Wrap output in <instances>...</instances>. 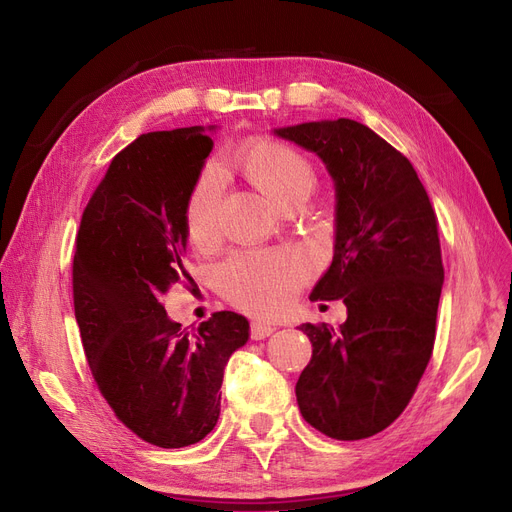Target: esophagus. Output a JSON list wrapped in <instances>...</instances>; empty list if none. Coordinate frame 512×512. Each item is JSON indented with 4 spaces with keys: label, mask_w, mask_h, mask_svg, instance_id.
I'll return each instance as SVG.
<instances>
[{
    "label": "esophagus",
    "mask_w": 512,
    "mask_h": 512,
    "mask_svg": "<svg viewBox=\"0 0 512 512\" xmlns=\"http://www.w3.org/2000/svg\"><path fill=\"white\" fill-rule=\"evenodd\" d=\"M275 330H277V327H275L273 323H267V321H254V323H252V330H250V334H252V338H254V340H264V338H269Z\"/></svg>",
    "instance_id": "1"
}]
</instances>
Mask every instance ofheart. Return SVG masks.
Masks as SVG:
<instances>
[{"label":"heart","instance_id":"b5f03b06","mask_svg":"<svg viewBox=\"0 0 512 512\" xmlns=\"http://www.w3.org/2000/svg\"><path fill=\"white\" fill-rule=\"evenodd\" d=\"M237 161L260 189L288 208L306 199L317 185V170L309 155L277 138H248L237 149ZM222 174L206 166L189 191L185 224L191 241L210 245L220 229ZM311 275V262L294 250H245L231 256L218 271L222 294L235 306L252 313L281 311Z\"/></svg>","mask_w":512,"mask_h":512}]
</instances>
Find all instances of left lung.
I'll use <instances>...</instances> for the list:
<instances>
[{
	"label": "left lung",
	"instance_id": "left-lung-1",
	"mask_svg": "<svg viewBox=\"0 0 512 512\" xmlns=\"http://www.w3.org/2000/svg\"><path fill=\"white\" fill-rule=\"evenodd\" d=\"M313 151L336 187L334 260L311 300L346 304V321L302 323L313 357L296 382L302 418L357 441L393 424L433 355L443 262L437 216L403 153L353 119L275 130Z\"/></svg>",
	"mask_w": 512,
	"mask_h": 512
}]
</instances>
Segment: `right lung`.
<instances>
[{
	"mask_svg": "<svg viewBox=\"0 0 512 512\" xmlns=\"http://www.w3.org/2000/svg\"><path fill=\"white\" fill-rule=\"evenodd\" d=\"M212 147L201 126L140 134L113 157L75 239L73 304L94 382L119 422L166 449L216 426L224 365L250 338L233 311L191 334L161 304L189 277L185 203Z\"/></svg>",
	"mask_w": 512,
	"mask_h": 512,
	"instance_id": "obj_1",
	"label": "right lung"
}]
</instances>
